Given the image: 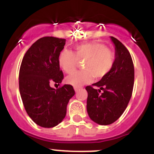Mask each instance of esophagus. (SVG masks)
<instances>
[{"mask_svg":"<svg viewBox=\"0 0 154 154\" xmlns=\"http://www.w3.org/2000/svg\"><path fill=\"white\" fill-rule=\"evenodd\" d=\"M74 89L75 92H78V91L80 89V87H74Z\"/></svg>","mask_w":154,"mask_h":154,"instance_id":"esophagus-1","label":"esophagus"}]
</instances>
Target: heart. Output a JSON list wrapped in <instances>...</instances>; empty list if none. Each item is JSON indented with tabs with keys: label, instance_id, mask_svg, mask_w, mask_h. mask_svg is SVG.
Wrapping results in <instances>:
<instances>
[{
	"label": "heart",
	"instance_id": "1",
	"mask_svg": "<svg viewBox=\"0 0 154 154\" xmlns=\"http://www.w3.org/2000/svg\"><path fill=\"white\" fill-rule=\"evenodd\" d=\"M115 53L101 42H92L75 46V52L67 49L61 51L58 65L67 74L75 72L80 62L85 70L67 77L68 83L80 87L89 83L93 78L101 79L112 70L115 64Z\"/></svg>",
	"mask_w": 154,
	"mask_h": 154
}]
</instances>
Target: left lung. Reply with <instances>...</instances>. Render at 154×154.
<instances>
[{
  "label": "left lung",
  "mask_w": 154,
  "mask_h": 154,
  "mask_svg": "<svg viewBox=\"0 0 154 154\" xmlns=\"http://www.w3.org/2000/svg\"><path fill=\"white\" fill-rule=\"evenodd\" d=\"M116 59L112 69L106 77L88 85L87 112L99 125H109L123 113L132 96L134 84V65L128 49L114 37ZM99 88V89H97Z\"/></svg>",
  "instance_id": "8db88e82"
}]
</instances>
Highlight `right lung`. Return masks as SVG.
I'll return each mask as SVG.
<instances>
[{"label":"right lung","instance_id":"add662e5","mask_svg":"<svg viewBox=\"0 0 154 154\" xmlns=\"http://www.w3.org/2000/svg\"><path fill=\"white\" fill-rule=\"evenodd\" d=\"M65 39L55 37L39 38L26 51L19 71V91L27 113L37 125L51 128L60 123L66 115L69 99L75 95L72 85H61L64 78L58 56Z\"/></svg>","mask_w":154,"mask_h":154}]
</instances>
